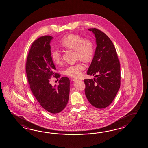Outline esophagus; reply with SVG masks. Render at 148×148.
<instances>
[{"label":"esophagus","instance_id":"obj_1","mask_svg":"<svg viewBox=\"0 0 148 148\" xmlns=\"http://www.w3.org/2000/svg\"><path fill=\"white\" fill-rule=\"evenodd\" d=\"M79 80H81V79H73V81L74 82H76V81H79Z\"/></svg>","mask_w":148,"mask_h":148}]
</instances>
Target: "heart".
Returning a JSON list of instances; mask_svg holds the SVG:
<instances>
[{
    "label": "heart",
    "instance_id": "heart-1",
    "mask_svg": "<svg viewBox=\"0 0 148 148\" xmlns=\"http://www.w3.org/2000/svg\"><path fill=\"white\" fill-rule=\"evenodd\" d=\"M60 45L64 48L75 50L77 57L84 61L89 60L94 54V45L92 42L88 39H83L81 36L77 35L69 34L64 36L60 40ZM51 56L56 64H61L62 57L59 51L52 50ZM84 69V65L79 62L75 65H69L64 70L63 73L65 75L79 77Z\"/></svg>",
    "mask_w": 148,
    "mask_h": 148
}]
</instances>
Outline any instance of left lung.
<instances>
[{
    "label": "left lung",
    "mask_w": 148,
    "mask_h": 148,
    "mask_svg": "<svg viewBox=\"0 0 148 148\" xmlns=\"http://www.w3.org/2000/svg\"><path fill=\"white\" fill-rule=\"evenodd\" d=\"M96 38L97 47L87 74L94 79H84L85 94L91 104L104 108L111 104L120 87V66L111 40L96 28L88 29Z\"/></svg>",
    "instance_id": "left-lung-1"
}]
</instances>
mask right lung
I'll use <instances>...</instances> for the list:
<instances>
[{
    "label": "right lung",
    "mask_w": 148,
    "mask_h": 148,
    "mask_svg": "<svg viewBox=\"0 0 148 148\" xmlns=\"http://www.w3.org/2000/svg\"><path fill=\"white\" fill-rule=\"evenodd\" d=\"M53 37L44 36L36 40L30 47L27 59L25 70L30 88L40 104L47 111L56 114L62 111L67 104L70 81L62 77L59 84L50 83L52 75L57 79L60 75L56 70L51 56L50 42Z\"/></svg>",
    "instance_id": "obj_1"
}]
</instances>
